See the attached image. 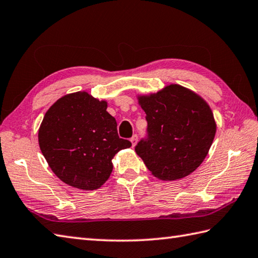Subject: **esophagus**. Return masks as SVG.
I'll return each instance as SVG.
<instances>
[{"instance_id":"34e87169","label":"esophagus","mask_w":258,"mask_h":258,"mask_svg":"<svg viewBox=\"0 0 258 258\" xmlns=\"http://www.w3.org/2000/svg\"><path fill=\"white\" fill-rule=\"evenodd\" d=\"M130 141H131V144H133V147H135L136 144H137V141H138V136L134 135V136L130 138Z\"/></svg>"}]
</instances>
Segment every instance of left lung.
<instances>
[{
  "mask_svg": "<svg viewBox=\"0 0 258 258\" xmlns=\"http://www.w3.org/2000/svg\"><path fill=\"white\" fill-rule=\"evenodd\" d=\"M147 129L135 147L152 175L176 180L196 170L213 144L216 123L208 104L196 93L171 85L140 97Z\"/></svg>",
  "mask_w": 258,
  "mask_h": 258,
  "instance_id": "1",
  "label": "left lung"
}]
</instances>
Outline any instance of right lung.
I'll use <instances>...</instances> for the list:
<instances>
[{
  "label": "right lung",
  "mask_w": 258,
  "mask_h": 258,
  "mask_svg": "<svg viewBox=\"0 0 258 258\" xmlns=\"http://www.w3.org/2000/svg\"><path fill=\"white\" fill-rule=\"evenodd\" d=\"M39 145L63 182L93 190L108 180L114 155L131 143L118 136L117 121L107 111L106 101L76 92L62 97L46 111Z\"/></svg>",
  "instance_id": "obj_1"
}]
</instances>
